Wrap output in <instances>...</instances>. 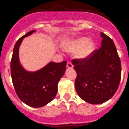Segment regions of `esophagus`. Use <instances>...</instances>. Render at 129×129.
Listing matches in <instances>:
<instances>
[{
  "instance_id": "esophagus-1",
  "label": "esophagus",
  "mask_w": 129,
  "mask_h": 129,
  "mask_svg": "<svg viewBox=\"0 0 129 129\" xmlns=\"http://www.w3.org/2000/svg\"><path fill=\"white\" fill-rule=\"evenodd\" d=\"M67 67L68 68H73V64H72V62H68L67 64Z\"/></svg>"
}]
</instances>
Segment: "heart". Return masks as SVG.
Here are the masks:
<instances>
[{"mask_svg":"<svg viewBox=\"0 0 129 129\" xmlns=\"http://www.w3.org/2000/svg\"><path fill=\"white\" fill-rule=\"evenodd\" d=\"M64 48L70 52H76V57L81 60L89 58L95 48V44L92 40L86 37H78L67 44Z\"/></svg>","mask_w":129,"mask_h":129,"instance_id":"b5f03b06","label":"heart"}]
</instances>
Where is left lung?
<instances>
[{
	"mask_svg": "<svg viewBox=\"0 0 129 129\" xmlns=\"http://www.w3.org/2000/svg\"><path fill=\"white\" fill-rule=\"evenodd\" d=\"M101 47L88 59H73L77 72L75 90L80 98L92 105L106 102L118 88L121 79V62L112 39L101 32Z\"/></svg>",
	"mask_w": 129,
	"mask_h": 129,
	"instance_id": "8db88e82",
	"label": "left lung"
}]
</instances>
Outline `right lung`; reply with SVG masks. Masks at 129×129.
<instances>
[{
    "label": "right lung",
    "mask_w": 129,
    "mask_h": 129,
    "mask_svg": "<svg viewBox=\"0 0 129 129\" xmlns=\"http://www.w3.org/2000/svg\"><path fill=\"white\" fill-rule=\"evenodd\" d=\"M35 31H29L16 43L11 61V74L16 92L22 102L31 107L40 108L56 97L58 82L65 73L67 61L49 62L35 72L26 70L19 61V46L24 37Z\"/></svg>",
    "instance_id": "obj_1"
}]
</instances>
